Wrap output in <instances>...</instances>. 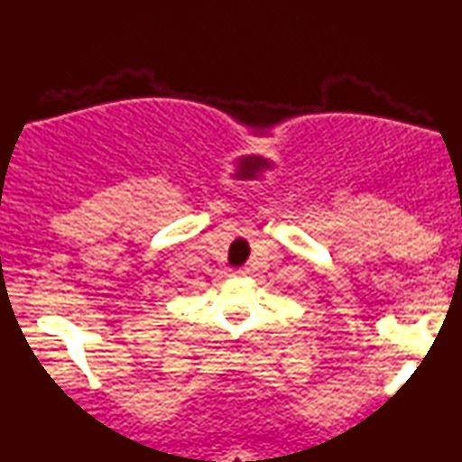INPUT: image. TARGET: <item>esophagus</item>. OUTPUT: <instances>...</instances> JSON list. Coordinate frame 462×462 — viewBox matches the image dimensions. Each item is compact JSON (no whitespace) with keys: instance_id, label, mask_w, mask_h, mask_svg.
<instances>
[{"instance_id":"1","label":"esophagus","mask_w":462,"mask_h":462,"mask_svg":"<svg viewBox=\"0 0 462 462\" xmlns=\"http://www.w3.org/2000/svg\"><path fill=\"white\" fill-rule=\"evenodd\" d=\"M246 273H248L246 268H236V270H234V276H246Z\"/></svg>"}]
</instances>
